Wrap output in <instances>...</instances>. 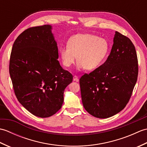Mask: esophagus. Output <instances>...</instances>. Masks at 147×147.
<instances>
[{
	"instance_id": "esophagus-1",
	"label": "esophagus",
	"mask_w": 147,
	"mask_h": 147,
	"mask_svg": "<svg viewBox=\"0 0 147 147\" xmlns=\"http://www.w3.org/2000/svg\"><path fill=\"white\" fill-rule=\"evenodd\" d=\"M73 81H74V82H78V81H79V80H78V76H76V75H74V76H73Z\"/></svg>"
}]
</instances>
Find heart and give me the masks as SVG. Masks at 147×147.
<instances>
[{
  "label": "heart",
  "mask_w": 147,
  "mask_h": 147,
  "mask_svg": "<svg viewBox=\"0 0 147 147\" xmlns=\"http://www.w3.org/2000/svg\"><path fill=\"white\" fill-rule=\"evenodd\" d=\"M109 45L105 38L88 33H80L71 36L67 46L59 49L62 62L70 67L78 59L79 69L94 70L104 61L109 53Z\"/></svg>",
  "instance_id": "heart-1"
}]
</instances>
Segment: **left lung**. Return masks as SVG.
I'll use <instances>...</instances> for the list:
<instances>
[{"instance_id":"left-lung-1","label":"left lung","mask_w":147,"mask_h":147,"mask_svg":"<svg viewBox=\"0 0 147 147\" xmlns=\"http://www.w3.org/2000/svg\"><path fill=\"white\" fill-rule=\"evenodd\" d=\"M113 42L104 63L80 79L84 108L101 119L113 116L126 107L138 78V58L132 42L117 32Z\"/></svg>"}]
</instances>
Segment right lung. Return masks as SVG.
<instances>
[{"instance_id":"add662e5","label":"right lung","mask_w":147,"mask_h":147,"mask_svg":"<svg viewBox=\"0 0 147 147\" xmlns=\"http://www.w3.org/2000/svg\"><path fill=\"white\" fill-rule=\"evenodd\" d=\"M52 26L32 27L16 39L9 62L15 95L30 113L49 117L62 107L64 92L73 75L58 61Z\"/></svg>"}]
</instances>
